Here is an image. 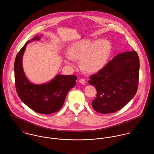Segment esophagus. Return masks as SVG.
I'll return each mask as SVG.
<instances>
[{
  "mask_svg": "<svg viewBox=\"0 0 154 154\" xmlns=\"http://www.w3.org/2000/svg\"><path fill=\"white\" fill-rule=\"evenodd\" d=\"M79 83H80L81 84H82V85H85V84H86V81H85V79H83V78L80 79L79 81Z\"/></svg>",
  "mask_w": 154,
  "mask_h": 154,
  "instance_id": "1",
  "label": "esophagus"
}]
</instances>
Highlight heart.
Wrapping results in <instances>:
<instances>
[{
    "mask_svg": "<svg viewBox=\"0 0 154 154\" xmlns=\"http://www.w3.org/2000/svg\"><path fill=\"white\" fill-rule=\"evenodd\" d=\"M111 45L106 40L97 42L85 40L73 44L64 56L65 63L73 66V60H81V65L88 72H95L101 69L106 64L109 54Z\"/></svg>",
    "mask_w": 154,
    "mask_h": 154,
    "instance_id": "1",
    "label": "heart"
}]
</instances>
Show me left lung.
<instances>
[{"label":"left lung","instance_id":"8db88e82","mask_svg":"<svg viewBox=\"0 0 154 154\" xmlns=\"http://www.w3.org/2000/svg\"><path fill=\"white\" fill-rule=\"evenodd\" d=\"M139 59L135 51L116 56L102 69L89 77L88 83L97 91L92 106L109 114L122 109L135 95L139 72Z\"/></svg>","mask_w":154,"mask_h":154}]
</instances>
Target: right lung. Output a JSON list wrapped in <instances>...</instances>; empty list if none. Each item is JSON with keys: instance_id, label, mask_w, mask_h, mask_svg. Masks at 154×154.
<instances>
[{"instance_id": "add662e5", "label": "right lung", "mask_w": 154, "mask_h": 154, "mask_svg": "<svg viewBox=\"0 0 154 154\" xmlns=\"http://www.w3.org/2000/svg\"><path fill=\"white\" fill-rule=\"evenodd\" d=\"M40 40L38 35L26 42L17 54L15 63V80L17 92L22 102L34 111L50 114L60 110L65 102L66 95L76 85L77 76L57 75L52 80L43 84L31 82L25 75L22 57L26 45Z\"/></svg>"}]
</instances>
